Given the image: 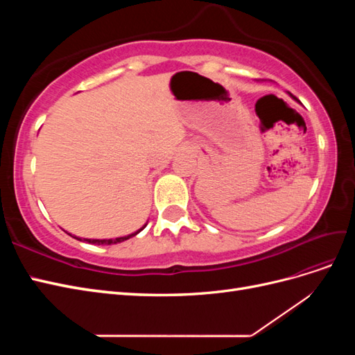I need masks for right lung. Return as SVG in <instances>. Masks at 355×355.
<instances>
[{"mask_svg": "<svg viewBox=\"0 0 355 355\" xmlns=\"http://www.w3.org/2000/svg\"><path fill=\"white\" fill-rule=\"evenodd\" d=\"M146 227V225H145ZM144 227V228H145ZM144 228H141L139 231H136L135 234H130V235H125V237H120V239H110V240H89V239H85L84 241H87V243H90V244H98V245H101V244H116V243H121V241H124V240H128V239H132V237H135L136 234H139L141 232ZM71 235V234H69ZM73 239H77V237H73ZM77 240H81V239H77Z\"/></svg>", "mask_w": 355, "mask_h": 355, "instance_id": "1", "label": "right lung"}]
</instances>
